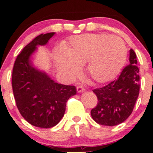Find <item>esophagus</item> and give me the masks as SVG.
Returning a JSON list of instances; mask_svg holds the SVG:
<instances>
[{"label": "esophagus", "mask_w": 153, "mask_h": 153, "mask_svg": "<svg viewBox=\"0 0 153 153\" xmlns=\"http://www.w3.org/2000/svg\"><path fill=\"white\" fill-rule=\"evenodd\" d=\"M84 90H85V89H84L81 85L77 86V91H78V92H84Z\"/></svg>", "instance_id": "esophagus-1"}]
</instances>
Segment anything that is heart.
<instances>
[{
    "label": "heart",
    "mask_w": 153,
    "mask_h": 153,
    "mask_svg": "<svg viewBox=\"0 0 153 153\" xmlns=\"http://www.w3.org/2000/svg\"><path fill=\"white\" fill-rule=\"evenodd\" d=\"M64 54L56 55V64L61 72L75 76L78 66L86 63L88 75L98 83L115 78L126 62L127 49L124 42L115 35L84 34L73 36Z\"/></svg>",
    "instance_id": "heart-1"
}]
</instances>
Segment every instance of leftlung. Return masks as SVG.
<instances>
[{
    "mask_svg": "<svg viewBox=\"0 0 153 153\" xmlns=\"http://www.w3.org/2000/svg\"><path fill=\"white\" fill-rule=\"evenodd\" d=\"M139 69L133 49L129 50V63L116 80L93 90L98 104L91 110L94 121L104 126H115L131 115L139 95Z\"/></svg>",
    "mask_w": 153,
    "mask_h": 153,
    "instance_id": "8db88e82",
    "label": "left lung"
}]
</instances>
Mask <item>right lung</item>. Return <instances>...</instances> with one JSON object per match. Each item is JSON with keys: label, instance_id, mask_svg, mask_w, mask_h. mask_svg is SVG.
Segmentation results:
<instances>
[{"label": "right lung", "instance_id": "1", "mask_svg": "<svg viewBox=\"0 0 153 153\" xmlns=\"http://www.w3.org/2000/svg\"><path fill=\"white\" fill-rule=\"evenodd\" d=\"M54 34H41L23 49L15 61L12 77L14 97L21 115L30 124L46 129L59 123L68 99L76 94L75 86L55 82L32 66L30 57L37 46L47 44Z\"/></svg>", "mask_w": 153, "mask_h": 153}]
</instances>
